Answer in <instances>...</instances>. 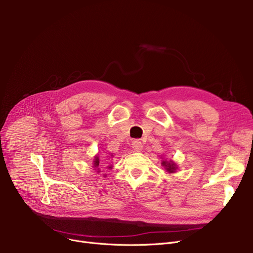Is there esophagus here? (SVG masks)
<instances>
[{
  "mask_svg": "<svg viewBox=\"0 0 253 253\" xmlns=\"http://www.w3.org/2000/svg\"><path fill=\"white\" fill-rule=\"evenodd\" d=\"M132 148H133V150L135 151V152H141V150H142V143H141V141H139V140H134L133 142H132Z\"/></svg>",
  "mask_w": 253,
  "mask_h": 253,
  "instance_id": "obj_1",
  "label": "esophagus"
}]
</instances>
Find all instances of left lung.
I'll use <instances>...</instances> for the list:
<instances>
[{
    "label": "left lung",
    "instance_id": "left-lung-1",
    "mask_svg": "<svg viewBox=\"0 0 253 253\" xmlns=\"http://www.w3.org/2000/svg\"><path fill=\"white\" fill-rule=\"evenodd\" d=\"M162 165L164 166V168L166 169L167 172H169V173H173V172H175L176 170V164L173 162V161H163L162 162Z\"/></svg>",
    "mask_w": 253,
    "mask_h": 253
}]
</instances>
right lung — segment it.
I'll list each match as a JSON object with an SVG mask.
<instances>
[{
  "label": "right lung",
  "mask_w": 253,
  "mask_h": 253,
  "mask_svg": "<svg viewBox=\"0 0 253 253\" xmlns=\"http://www.w3.org/2000/svg\"><path fill=\"white\" fill-rule=\"evenodd\" d=\"M93 165H94V167H98V165H99V157L98 156H96L94 158V161H93Z\"/></svg>",
  "instance_id": "1"
}]
</instances>
